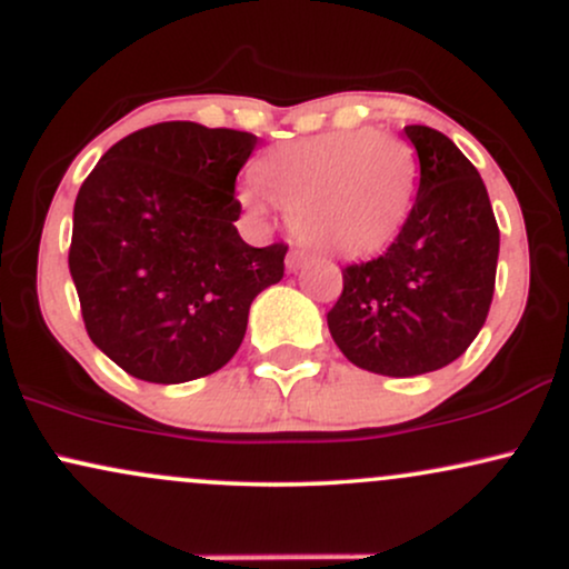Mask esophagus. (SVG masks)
<instances>
[{"label": "esophagus", "mask_w": 569, "mask_h": 569, "mask_svg": "<svg viewBox=\"0 0 569 569\" xmlns=\"http://www.w3.org/2000/svg\"><path fill=\"white\" fill-rule=\"evenodd\" d=\"M307 264V253L299 251V248H291L289 257H286V270L289 272H299Z\"/></svg>", "instance_id": "1"}]
</instances>
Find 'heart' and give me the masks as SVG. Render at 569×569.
Segmentation results:
<instances>
[{"instance_id": "1", "label": "heart", "mask_w": 569, "mask_h": 569, "mask_svg": "<svg viewBox=\"0 0 569 569\" xmlns=\"http://www.w3.org/2000/svg\"><path fill=\"white\" fill-rule=\"evenodd\" d=\"M253 181L289 211L299 243L361 259L401 232L415 200L417 160L407 141L385 130H335L267 152L253 166ZM258 190L248 184L240 192L253 217L264 213Z\"/></svg>"}]
</instances>
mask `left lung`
I'll list each match as a JSON object with an SVG mask.
<instances>
[{"instance_id": "8db88e82", "label": "left lung", "mask_w": 569, "mask_h": 569, "mask_svg": "<svg viewBox=\"0 0 569 569\" xmlns=\"http://www.w3.org/2000/svg\"><path fill=\"white\" fill-rule=\"evenodd\" d=\"M420 158V189L382 257L342 270L326 321L350 363L417 377L460 358L487 321L500 230L485 181L452 139L403 128Z\"/></svg>"}]
</instances>
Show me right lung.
Listing matches in <instances>:
<instances>
[{"label": "right lung", "mask_w": 569, "mask_h": 569, "mask_svg": "<svg viewBox=\"0 0 569 569\" xmlns=\"http://www.w3.org/2000/svg\"><path fill=\"white\" fill-rule=\"evenodd\" d=\"M257 136L158 122L117 141L74 200L69 272L90 339L130 377L179 385L238 352L289 246H248L234 179Z\"/></svg>", "instance_id": "1"}]
</instances>
